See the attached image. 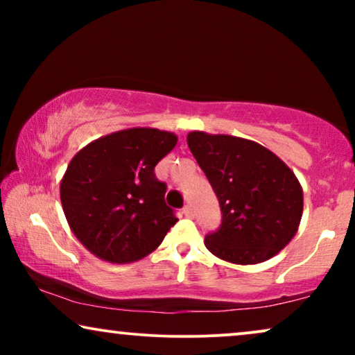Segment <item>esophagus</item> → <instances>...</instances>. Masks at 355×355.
<instances>
[{
  "instance_id": "obj_1",
  "label": "esophagus",
  "mask_w": 355,
  "mask_h": 355,
  "mask_svg": "<svg viewBox=\"0 0 355 355\" xmlns=\"http://www.w3.org/2000/svg\"><path fill=\"white\" fill-rule=\"evenodd\" d=\"M182 213L184 215H186L187 218H191V216H193V208H192V205H186L182 208Z\"/></svg>"
}]
</instances>
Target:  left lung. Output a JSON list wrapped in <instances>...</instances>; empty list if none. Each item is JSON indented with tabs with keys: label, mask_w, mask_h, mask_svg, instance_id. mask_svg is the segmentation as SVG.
<instances>
[{
	"label": "left lung",
	"mask_w": 355,
	"mask_h": 355,
	"mask_svg": "<svg viewBox=\"0 0 355 355\" xmlns=\"http://www.w3.org/2000/svg\"><path fill=\"white\" fill-rule=\"evenodd\" d=\"M187 145L220 200L223 220L205 247L218 259L255 265L289 244L299 230L304 193L288 164L263 145L193 130Z\"/></svg>",
	"instance_id": "left-lung-1"
}]
</instances>
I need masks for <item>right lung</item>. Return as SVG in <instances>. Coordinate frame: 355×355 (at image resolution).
Returning <instances> with one entry per match:
<instances>
[{"label":"right lung","instance_id":"right-lung-1","mask_svg":"<svg viewBox=\"0 0 355 355\" xmlns=\"http://www.w3.org/2000/svg\"><path fill=\"white\" fill-rule=\"evenodd\" d=\"M176 144L178 135L168 130L132 128L74 155L60 196L71 231L87 250L110 263H130L162 244L178 218L155 166Z\"/></svg>","mask_w":355,"mask_h":355}]
</instances>
